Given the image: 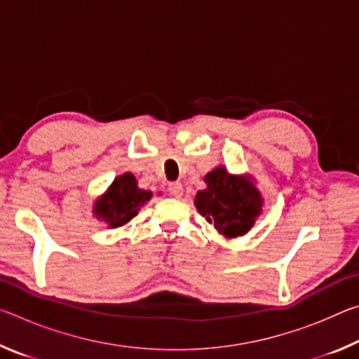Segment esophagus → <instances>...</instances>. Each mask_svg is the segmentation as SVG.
<instances>
[{
  "label": "esophagus",
  "instance_id": "esophagus-1",
  "mask_svg": "<svg viewBox=\"0 0 359 359\" xmlns=\"http://www.w3.org/2000/svg\"><path fill=\"white\" fill-rule=\"evenodd\" d=\"M169 193H171V196L174 198H180L182 194H184V187H182L180 182H174V184L169 185Z\"/></svg>",
  "mask_w": 359,
  "mask_h": 359
}]
</instances>
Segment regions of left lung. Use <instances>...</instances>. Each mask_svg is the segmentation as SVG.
I'll return each instance as SVG.
<instances>
[{"instance_id": "8db88e82", "label": "left lung", "mask_w": 359, "mask_h": 359, "mask_svg": "<svg viewBox=\"0 0 359 359\" xmlns=\"http://www.w3.org/2000/svg\"><path fill=\"white\" fill-rule=\"evenodd\" d=\"M205 188L194 196V205L226 239L245 236L263 214L264 198L250 174H231L217 166L204 177Z\"/></svg>"}]
</instances>
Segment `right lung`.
<instances>
[{"instance_id":"add662e5","label":"right lung","mask_w":359,"mask_h":359,"mask_svg":"<svg viewBox=\"0 0 359 359\" xmlns=\"http://www.w3.org/2000/svg\"><path fill=\"white\" fill-rule=\"evenodd\" d=\"M154 193L137 187L131 172L115 177L107 190L93 201V217L106 223L107 229H115L133 220L144 204L150 201Z\"/></svg>"}]
</instances>
